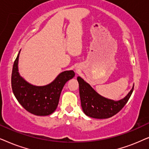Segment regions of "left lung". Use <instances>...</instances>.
<instances>
[{"label": "left lung", "instance_id": "obj_1", "mask_svg": "<svg viewBox=\"0 0 149 149\" xmlns=\"http://www.w3.org/2000/svg\"><path fill=\"white\" fill-rule=\"evenodd\" d=\"M79 90L83 112L94 118H110L119 112L128 102L134 91V86L125 97L119 101L108 100L101 96L85 81L78 77Z\"/></svg>", "mask_w": 149, "mask_h": 149}]
</instances>
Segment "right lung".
Instances as JSON below:
<instances>
[{
  "label": "right lung",
  "mask_w": 149,
  "mask_h": 149,
  "mask_svg": "<svg viewBox=\"0 0 149 149\" xmlns=\"http://www.w3.org/2000/svg\"><path fill=\"white\" fill-rule=\"evenodd\" d=\"M18 57L19 54L13 63L11 73V87L15 98L31 114L37 116L51 114L58 106L63 86L67 81L74 77V72L63 71L49 84L43 86H33L19 76L17 67Z\"/></svg>",
  "instance_id": "right-lung-1"
}]
</instances>
